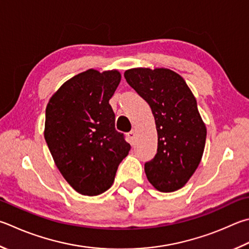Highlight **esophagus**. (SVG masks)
<instances>
[{
    "label": "esophagus",
    "instance_id": "1",
    "mask_svg": "<svg viewBox=\"0 0 249 249\" xmlns=\"http://www.w3.org/2000/svg\"><path fill=\"white\" fill-rule=\"evenodd\" d=\"M127 137H128V139H129L130 143H134L135 138H136V133H135L134 130H132V132H129V133L127 134Z\"/></svg>",
    "mask_w": 249,
    "mask_h": 249
}]
</instances>
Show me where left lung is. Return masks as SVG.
Masks as SVG:
<instances>
[{"label":"left lung","mask_w":249,"mask_h":249,"mask_svg":"<svg viewBox=\"0 0 249 249\" xmlns=\"http://www.w3.org/2000/svg\"><path fill=\"white\" fill-rule=\"evenodd\" d=\"M124 77L155 116L158 150L144 164L147 178L159 192L178 191L195 173L206 144L196 98L182 76L169 69H130Z\"/></svg>","instance_id":"1"}]
</instances>
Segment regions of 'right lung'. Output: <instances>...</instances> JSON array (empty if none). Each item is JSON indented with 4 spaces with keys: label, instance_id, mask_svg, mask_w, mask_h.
Here are the masks:
<instances>
[{
    "label": "right lung",
    "instance_id": "obj_1",
    "mask_svg": "<svg viewBox=\"0 0 249 249\" xmlns=\"http://www.w3.org/2000/svg\"><path fill=\"white\" fill-rule=\"evenodd\" d=\"M120 81L116 70H88L65 81L47 106L44 139L63 178L81 195L107 191L130 150L109 105Z\"/></svg>",
    "mask_w": 249,
    "mask_h": 249
}]
</instances>
